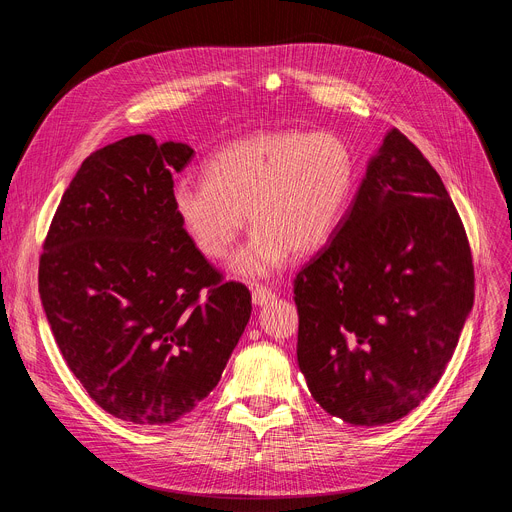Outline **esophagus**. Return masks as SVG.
<instances>
[{
	"label": "esophagus",
	"instance_id": "obj_1",
	"mask_svg": "<svg viewBox=\"0 0 512 512\" xmlns=\"http://www.w3.org/2000/svg\"><path fill=\"white\" fill-rule=\"evenodd\" d=\"M274 297H276V294L267 286H263V284H257L253 288V303L255 305H267L270 301H274Z\"/></svg>",
	"mask_w": 512,
	"mask_h": 512
}]
</instances>
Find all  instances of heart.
I'll return each instance as SVG.
<instances>
[{
  "instance_id": "b5f03b06",
  "label": "heart",
  "mask_w": 512,
  "mask_h": 512,
  "mask_svg": "<svg viewBox=\"0 0 512 512\" xmlns=\"http://www.w3.org/2000/svg\"><path fill=\"white\" fill-rule=\"evenodd\" d=\"M355 188V153L330 130H270L238 139L205 164V178L172 186L176 218L209 259L230 255L255 226L232 267L247 278L272 274L288 257L321 249L338 228Z\"/></svg>"
}]
</instances>
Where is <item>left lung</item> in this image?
Returning a JSON list of instances; mask_svg holds the SVG:
<instances>
[{
    "mask_svg": "<svg viewBox=\"0 0 512 512\" xmlns=\"http://www.w3.org/2000/svg\"><path fill=\"white\" fill-rule=\"evenodd\" d=\"M473 292L459 211L392 128L332 240L294 278L297 359L315 402L365 427L411 413L440 382Z\"/></svg>",
    "mask_w": 512,
    "mask_h": 512,
    "instance_id": "8db88e82",
    "label": "left lung"
}]
</instances>
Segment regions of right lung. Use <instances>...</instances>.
Returning a JSON list of instances; mask_svg holds the SVG:
<instances>
[{
	"label": "right lung",
	"instance_id": "obj_1",
	"mask_svg": "<svg viewBox=\"0 0 512 512\" xmlns=\"http://www.w3.org/2000/svg\"><path fill=\"white\" fill-rule=\"evenodd\" d=\"M182 143L134 134L91 153L53 215L39 294L62 357L97 405L168 425L215 388L251 317V292L182 230Z\"/></svg>",
	"mask_w": 512,
	"mask_h": 512
}]
</instances>
